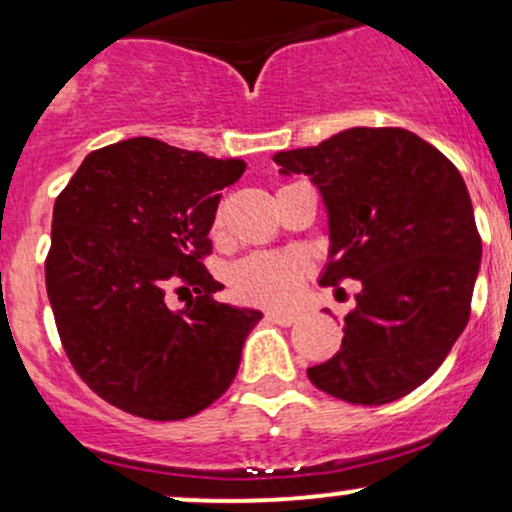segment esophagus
I'll return each mask as SVG.
<instances>
[{
    "instance_id": "34e87169",
    "label": "esophagus",
    "mask_w": 512,
    "mask_h": 512,
    "mask_svg": "<svg viewBox=\"0 0 512 512\" xmlns=\"http://www.w3.org/2000/svg\"><path fill=\"white\" fill-rule=\"evenodd\" d=\"M267 320H272L281 327H291L293 322H298V313H286V310H269Z\"/></svg>"
}]
</instances>
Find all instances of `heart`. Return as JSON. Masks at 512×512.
Returning a JSON list of instances; mask_svg holds the SVG:
<instances>
[{
  "mask_svg": "<svg viewBox=\"0 0 512 512\" xmlns=\"http://www.w3.org/2000/svg\"><path fill=\"white\" fill-rule=\"evenodd\" d=\"M219 231V216L214 233ZM308 272V262L298 252H252L231 267L228 284L243 301L262 305L289 303Z\"/></svg>",
  "mask_w": 512,
  "mask_h": 512,
  "instance_id": "b5f03b06",
  "label": "heart"
}]
</instances>
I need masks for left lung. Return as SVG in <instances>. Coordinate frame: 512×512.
Segmentation results:
<instances>
[{"label":"left lung","instance_id":"left-lung-1","mask_svg":"<svg viewBox=\"0 0 512 512\" xmlns=\"http://www.w3.org/2000/svg\"><path fill=\"white\" fill-rule=\"evenodd\" d=\"M281 173L313 180L330 219L322 284L358 279L342 349L308 368L327 395L395 402L436 373L469 320L481 238L460 170L402 127H351L279 151Z\"/></svg>","mask_w":512,"mask_h":512}]
</instances>
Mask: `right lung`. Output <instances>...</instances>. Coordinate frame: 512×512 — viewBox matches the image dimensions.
I'll use <instances>...</instances> for the list:
<instances>
[{
  "label": "right lung",
  "mask_w": 512,
  "mask_h": 512,
  "mask_svg": "<svg viewBox=\"0 0 512 512\" xmlns=\"http://www.w3.org/2000/svg\"><path fill=\"white\" fill-rule=\"evenodd\" d=\"M245 170L134 137L84 158L55 199L45 284L57 332L81 380L127 414L180 421L216 402L236 378L260 310L214 301L204 267L219 192ZM180 283L198 293L165 305Z\"/></svg>",
  "instance_id": "right-lung-1"
}]
</instances>
